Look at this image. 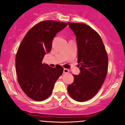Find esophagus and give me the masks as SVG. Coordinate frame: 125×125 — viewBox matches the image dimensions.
<instances>
[{"instance_id": "obj_1", "label": "esophagus", "mask_w": 125, "mask_h": 125, "mask_svg": "<svg viewBox=\"0 0 125 125\" xmlns=\"http://www.w3.org/2000/svg\"><path fill=\"white\" fill-rule=\"evenodd\" d=\"M69 72V70L68 69H66V68H64L63 69V73H68V72Z\"/></svg>"}]
</instances>
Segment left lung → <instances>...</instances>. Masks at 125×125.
Listing matches in <instances>:
<instances>
[{
	"label": "left lung",
	"instance_id": "left-lung-1",
	"mask_svg": "<svg viewBox=\"0 0 125 125\" xmlns=\"http://www.w3.org/2000/svg\"><path fill=\"white\" fill-rule=\"evenodd\" d=\"M76 35L78 63L81 72L73 75V83L68 86L69 95L83 102L93 98L102 86L107 73L108 56L101 37L90 26L68 22Z\"/></svg>",
	"mask_w": 125,
	"mask_h": 125
}]
</instances>
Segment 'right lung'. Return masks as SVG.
<instances>
[{"instance_id": "obj_1", "label": "right lung", "mask_w": 125, "mask_h": 125, "mask_svg": "<svg viewBox=\"0 0 125 125\" xmlns=\"http://www.w3.org/2000/svg\"><path fill=\"white\" fill-rule=\"evenodd\" d=\"M67 25L50 20L38 22L27 32L19 46L15 57L18 81L25 94L33 100L47 98L63 73L61 66L53 68L42 64V60L51 51L56 33Z\"/></svg>"}]
</instances>
